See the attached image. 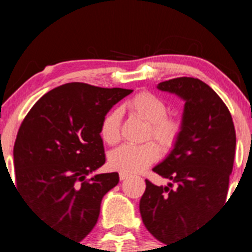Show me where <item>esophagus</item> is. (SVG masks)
Instances as JSON below:
<instances>
[{"mask_svg": "<svg viewBox=\"0 0 252 252\" xmlns=\"http://www.w3.org/2000/svg\"><path fill=\"white\" fill-rule=\"evenodd\" d=\"M128 177H129V174L123 173V172H121V173H119V179H121V180H126V179H128Z\"/></svg>", "mask_w": 252, "mask_h": 252, "instance_id": "obj_1", "label": "esophagus"}]
</instances>
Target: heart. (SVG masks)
<instances>
[{"instance_id":"heart-1","label":"heart","mask_w":252,"mask_h":252,"mask_svg":"<svg viewBox=\"0 0 252 252\" xmlns=\"http://www.w3.org/2000/svg\"><path fill=\"white\" fill-rule=\"evenodd\" d=\"M126 108L149 123V138L155 139L162 149L168 150L177 141L182 124L174 117L167 116L168 108L164 101L151 93H140L126 102ZM122 111L119 108L108 112L101 123L102 140L114 145L121 139ZM159 157V149L154 142L140 145H122L108 154V164L112 169L126 174L145 171Z\"/></svg>"}]
</instances>
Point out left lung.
I'll return each instance as SVG.
<instances>
[{"label":"left lung","mask_w":252,"mask_h":252,"mask_svg":"<svg viewBox=\"0 0 252 252\" xmlns=\"http://www.w3.org/2000/svg\"><path fill=\"white\" fill-rule=\"evenodd\" d=\"M157 89L185 102L173 149L152 169L171 182L157 187L145 180L139 205L146 229L168 244L204 224L225 202L236 138L229 110L204 81L175 78L162 81Z\"/></svg>","instance_id":"8db88e82"}]
</instances>
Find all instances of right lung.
<instances>
[{"label": "right lung", "instance_id": "obj_1", "mask_svg": "<svg viewBox=\"0 0 252 252\" xmlns=\"http://www.w3.org/2000/svg\"><path fill=\"white\" fill-rule=\"evenodd\" d=\"M131 93L68 83L45 94L23 121L13 149L16 187L52 229L83 240L95 227L102 197L119 182L116 172L87 178L106 161L101 123Z\"/></svg>", "mask_w": 252, "mask_h": 252}]
</instances>
